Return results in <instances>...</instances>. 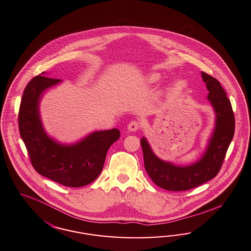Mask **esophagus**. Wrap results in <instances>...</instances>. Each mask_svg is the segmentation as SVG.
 Masks as SVG:
<instances>
[{
	"label": "esophagus",
	"mask_w": 251,
	"mask_h": 251,
	"mask_svg": "<svg viewBox=\"0 0 251 251\" xmlns=\"http://www.w3.org/2000/svg\"><path fill=\"white\" fill-rule=\"evenodd\" d=\"M140 128V122L136 121H130V123L128 124V130L130 131H135Z\"/></svg>",
	"instance_id": "34e87169"
}]
</instances>
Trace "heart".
<instances>
[{"label": "heart", "mask_w": 251, "mask_h": 251, "mask_svg": "<svg viewBox=\"0 0 251 251\" xmlns=\"http://www.w3.org/2000/svg\"><path fill=\"white\" fill-rule=\"evenodd\" d=\"M159 80H160V75H159L158 74H151V75H149L148 77H147V81H148L150 84L157 83Z\"/></svg>", "instance_id": "obj_1"}]
</instances>
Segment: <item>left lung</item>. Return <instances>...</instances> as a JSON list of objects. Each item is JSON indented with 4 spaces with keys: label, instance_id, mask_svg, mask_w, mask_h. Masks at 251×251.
Segmentation results:
<instances>
[{
    "label": "left lung",
    "instance_id": "left-lung-1",
    "mask_svg": "<svg viewBox=\"0 0 251 251\" xmlns=\"http://www.w3.org/2000/svg\"><path fill=\"white\" fill-rule=\"evenodd\" d=\"M216 115V126L207 150L200 161L190 166H176L161 161L151 151L145 138L141 139L144 163L151 180L161 189L171 191H189L214 178L221 170L226 152L234 134L235 120L231 101L220 81L201 72Z\"/></svg>",
    "mask_w": 251,
    "mask_h": 251
}]
</instances>
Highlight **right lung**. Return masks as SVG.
Listing matches in <instances>:
<instances>
[{
    "label": "right lung",
    "mask_w": 251,
    "mask_h": 251,
    "mask_svg": "<svg viewBox=\"0 0 251 251\" xmlns=\"http://www.w3.org/2000/svg\"><path fill=\"white\" fill-rule=\"evenodd\" d=\"M60 81L36 75L28 83L19 111L20 136L34 170L60 185L78 188L99 176L107 151L121 132L118 129L95 131L73 146L50 139L42 127L38 106L43 91Z\"/></svg>",
    "instance_id": "1"
}]
</instances>
